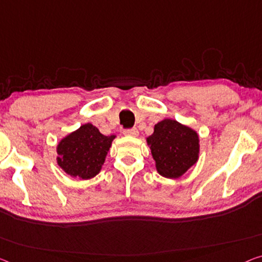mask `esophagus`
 Segmentation results:
<instances>
[{
    "label": "esophagus",
    "instance_id": "obj_1",
    "mask_svg": "<svg viewBox=\"0 0 262 262\" xmlns=\"http://www.w3.org/2000/svg\"><path fill=\"white\" fill-rule=\"evenodd\" d=\"M123 134L126 136H138L139 130L136 128H130V129H124Z\"/></svg>",
    "mask_w": 262,
    "mask_h": 262
}]
</instances>
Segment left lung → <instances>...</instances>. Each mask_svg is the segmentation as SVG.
Wrapping results in <instances>:
<instances>
[{
    "instance_id": "left-lung-1",
    "label": "left lung",
    "mask_w": 262,
    "mask_h": 262,
    "mask_svg": "<svg viewBox=\"0 0 262 262\" xmlns=\"http://www.w3.org/2000/svg\"><path fill=\"white\" fill-rule=\"evenodd\" d=\"M199 142L196 132L171 119L156 123L154 133L147 138L156 170L167 179L182 177L198 162Z\"/></svg>"
}]
</instances>
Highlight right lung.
<instances>
[{
    "label": "right lung",
    "instance_id": "right-lung-1",
    "mask_svg": "<svg viewBox=\"0 0 262 262\" xmlns=\"http://www.w3.org/2000/svg\"><path fill=\"white\" fill-rule=\"evenodd\" d=\"M115 135L106 136L92 123L70 133L57 144V165L73 178L88 180L100 173Z\"/></svg>",
    "mask_w": 262,
    "mask_h": 262
}]
</instances>
